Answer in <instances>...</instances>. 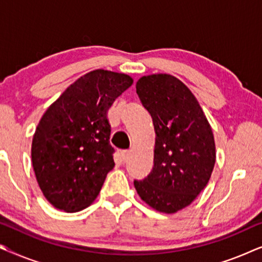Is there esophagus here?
Listing matches in <instances>:
<instances>
[{
    "label": "esophagus",
    "instance_id": "1",
    "mask_svg": "<svg viewBox=\"0 0 262 262\" xmlns=\"http://www.w3.org/2000/svg\"><path fill=\"white\" fill-rule=\"evenodd\" d=\"M128 156H130V151H127V150L121 151V160H123L124 162H126V161L128 160Z\"/></svg>",
    "mask_w": 262,
    "mask_h": 262
}]
</instances>
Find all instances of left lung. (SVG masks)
Listing matches in <instances>:
<instances>
[{"label": "left lung", "mask_w": 262, "mask_h": 262, "mask_svg": "<svg viewBox=\"0 0 262 262\" xmlns=\"http://www.w3.org/2000/svg\"><path fill=\"white\" fill-rule=\"evenodd\" d=\"M138 98L155 128L154 167L135 180L139 196L160 212L188 206L205 188L216 162L212 130L192 92L168 74L143 76Z\"/></svg>", "instance_id": "1"}]
</instances>
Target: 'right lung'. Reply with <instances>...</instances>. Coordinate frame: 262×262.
Segmentation results:
<instances>
[{
    "label": "right lung",
    "instance_id": "obj_1",
    "mask_svg": "<svg viewBox=\"0 0 262 262\" xmlns=\"http://www.w3.org/2000/svg\"><path fill=\"white\" fill-rule=\"evenodd\" d=\"M134 80L94 70L78 78L46 110L32 141V164L45 198L77 212L94 202L113 169L107 111Z\"/></svg>",
    "mask_w": 262,
    "mask_h": 262
}]
</instances>
